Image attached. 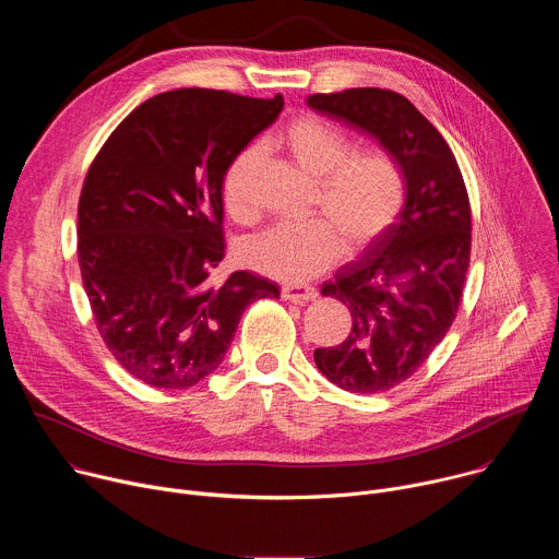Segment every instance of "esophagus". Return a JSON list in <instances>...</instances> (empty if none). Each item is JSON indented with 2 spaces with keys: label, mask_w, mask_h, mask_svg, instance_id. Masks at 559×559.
Masks as SVG:
<instances>
[{
  "label": "esophagus",
  "mask_w": 559,
  "mask_h": 559,
  "mask_svg": "<svg viewBox=\"0 0 559 559\" xmlns=\"http://www.w3.org/2000/svg\"><path fill=\"white\" fill-rule=\"evenodd\" d=\"M281 296H283V300L307 302V300H313L318 296V292L313 287H307V285H285L281 289Z\"/></svg>",
  "instance_id": "obj_1"
}]
</instances>
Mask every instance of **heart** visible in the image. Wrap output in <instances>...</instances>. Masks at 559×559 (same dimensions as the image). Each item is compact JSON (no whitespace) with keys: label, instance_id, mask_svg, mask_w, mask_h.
<instances>
[{"label":"heart","instance_id":"b5f03b06","mask_svg":"<svg viewBox=\"0 0 559 559\" xmlns=\"http://www.w3.org/2000/svg\"><path fill=\"white\" fill-rule=\"evenodd\" d=\"M292 162L316 181L313 210L323 216L285 221L250 238L241 259L276 281L302 283L332 267L343 252H362L395 223L407 201V177L386 150L352 152L349 136L316 115L292 119L274 139ZM259 147L238 152L223 173L225 212L238 223L259 214L250 183Z\"/></svg>","mask_w":559,"mask_h":559}]
</instances>
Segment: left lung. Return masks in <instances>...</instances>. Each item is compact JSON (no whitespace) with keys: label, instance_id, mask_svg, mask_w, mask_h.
Masks as SVG:
<instances>
[{"label":"left lung","instance_id":"8db88e82","mask_svg":"<svg viewBox=\"0 0 559 559\" xmlns=\"http://www.w3.org/2000/svg\"><path fill=\"white\" fill-rule=\"evenodd\" d=\"M307 104L378 139L407 177L401 216L321 289L352 311L349 336L313 352L336 386L382 393L412 378L455 321L471 259L466 186L451 147L407 97L349 88Z\"/></svg>","mask_w":559,"mask_h":559}]
</instances>
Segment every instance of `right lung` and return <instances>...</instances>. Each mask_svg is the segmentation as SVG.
Here are the masks:
<instances>
[{"label": "right lung", "instance_id": "right-lung-1", "mask_svg": "<svg viewBox=\"0 0 559 559\" xmlns=\"http://www.w3.org/2000/svg\"><path fill=\"white\" fill-rule=\"evenodd\" d=\"M283 97L181 88L136 106L106 139L76 210V259L115 360L156 389L210 376L246 307L278 298L252 272L223 285V173L276 121Z\"/></svg>", "mask_w": 559, "mask_h": 559}]
</instances>
